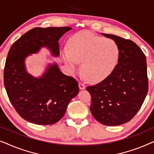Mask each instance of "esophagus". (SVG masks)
Instances as JSON below:
<instances>
[{
    "label": "esophagus",
    "instance_id": "1",
    "mask_svg": "<svg viewBox=\"0 0 154 154\" xmlns=\"http://www.w3.org/2000/svg\"><path fill=\"white\" fill-rule=\"evenodd\" d=\"M79 88L81 90H84L85 88V85L84 83H79Z\"/></svg>",
    "mask_w": 154,
    "mask_h": 154
}]
</instances>
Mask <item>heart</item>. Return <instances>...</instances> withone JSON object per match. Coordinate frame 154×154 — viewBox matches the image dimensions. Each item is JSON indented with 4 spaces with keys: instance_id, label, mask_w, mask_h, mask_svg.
I'll use <instances>...</instances> for the list:
<instances>
[{
    "instance_id": "1",
    "label": "heart",
    "mask_w": 154,
    "mask_h": 154,
    "mask_svg": "<svg viewBox=\"0 0 154 154\" xmlns=\"http://www.w3.org/2000/svg\"><path fill=\"white\" fill-rule=\"evenodd\" d=\"M119 55L117 44L111 39L98 36L88 31L73 35L69 42V49L62 51V57L71 72L78 63L89 82L95 83L108 77L114 69Z\"/></svg>"
}]
</instances>
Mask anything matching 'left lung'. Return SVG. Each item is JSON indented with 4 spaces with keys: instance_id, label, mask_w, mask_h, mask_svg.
<instances>
[{
    "instance_id": "8db88e82",
    "label": "left lung",
    "mask_w": 154,
    "mask_h": 154,
    "mask_svg": "<svg viewBox=\"0 0 154 154\" xmlns=\"http://www.w3.org/2000/svg\"><path fill=\"white\" fill-rule=\"evenodd\" d=\"M102 35L117 44L118 64L108 77L86 90L91 95L90 111L94 119L104 125H119L137 114L146 98L149 89L146 59L133 41Z\"/></svg>"
}]
</instances>
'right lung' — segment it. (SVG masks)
Masks as SVG:
<instances>
[{
    "mask_svg": "<svg viewBox=\"0 0 154 154\" xmlns=\"http://www.w3.org/2000/svg\"><path fill=\"white\" fill-rule=\"evenodd\" d=\"M71 27H35L12 44L4 68V85L8 98L22 119L38 125H52L64 116L67 106L79 93L74 78L62 73L57 65L50 66L40 79L25 71L24 59L45 46L60 54L59 40Z\"/></svg>",
    "mask_w": 154,
    "mask_h": 154,
    "instance_id": "1",
    "label": "right lung"
}]
</instances>
